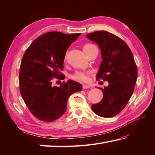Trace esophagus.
<instances>
[{"label":"esophagus","mask_w":155,"mask_h":155,"mask_svg":"<svg viewBox=\"0 0 155 155\" xmlns=\"http://www.w3.org/2000/svg\"><path fill=\"white\" fill-rule=\"evenodd\" d=\"M90 85H86V84H83V89H87V88H90Z\"/></svg>","instance_id":"esophagus-1"}]
</instances>
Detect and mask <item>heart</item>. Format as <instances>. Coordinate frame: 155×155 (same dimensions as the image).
Listing matches in <instances>:
<instances>
[{"instance_id":"heart-1","label":"heart","mask_w":155,"mask_h":155,"mask_svg":"<svg viewBox=\"0 0 155 155\" xmlns=\"http://www.w3.org/2000/svg\"><path fill=\"white\" fill-rule=\"evenodd\" d=\"M93 46V45L90 43L85 44V45H83V51H85L87 50L88 48H90V47ZM89 75H90V72L88 71H85V70H78L76 71L74 73H73L72 75L70 76L71 78L72 79L79 81H83V82H86L89 79Z\"/></svg>"}]
</instances>
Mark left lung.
Wrapping results in <instances>:
<instances>
[{"instance_id": "8db88e82", "label": "left lung", "mask_w": 155, "mask_h": 155, "mask_svg": "<svg viewBox=\"0 0 155 155\" xmlns=\"http://www.w3.org/2000/svg\"><path fill=\"white\" fill-rule=\"evenodd\" d=\"M101 49L102 61L97 79L107 81V87L100 88L104 97L92 105L95 114L105 118L117 115L132 97L137 78V68L130 49L118 36L106 31L86 34Z\"/></svg>"}]
</instances>
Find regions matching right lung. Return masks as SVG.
Listing matches in <instances>:
<instances>
[{
  "instance_id": "1",
  "label": "right lung",
  "mask_w": 155,
  "mask_h": 155,
  "mask_svg": "<svg viewBox=\"0 0 155 155\" xmlns=\"http://www.w3.org/2000/svg\"><path fill=\"white\" fill-rule=\"evenodd\" d=\"M80 35L45 33L36 38L24 54L19 72L20 92L29 111L41 121L51 122L60 118L66 111L70 96L82 90L80 83L72 80L59 87L51 84L53 78L63 75L60 72L66 51Z\"/></svg>"
}]
</instances>
